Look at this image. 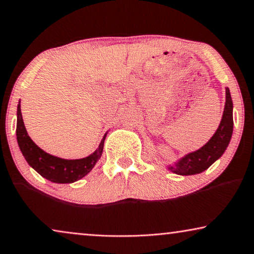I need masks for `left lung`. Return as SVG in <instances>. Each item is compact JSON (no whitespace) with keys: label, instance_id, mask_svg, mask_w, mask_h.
<instances>
[{"label":"left lung","instance_id":"obj_1","mask_svg":"<svg viewBox=\"0 0 254 254\" xmlns=\"http://www.w3.org/2000/svg\"><path fill=\"white\" fill-rule=\"evenodd\" d=\"M232 109H234V105H232L230 90L225 88L224 111L217 130L203 147L195 151L189 152L173 165H169L168 169L170 171L180 176L197 175L207 170L214 162H216L224 154L231 140L232 130H234Z\"/></svg>","mask_w":254,"mask_h":254}]
</instances>
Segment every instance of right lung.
<instances>
[{
	"label": "right lung",
	"mask_w": 254,
	"mask_h": 254,
	"mask_svg": "<svg viewBox=\"0 0 254 254\" xmlns=\"http://www.w3.org/2000/svg\"><path fill=\"white\" fill-rule=\"evenodd\" d=\"M106 134L100 141L97 150L89 155L88 157L79 159H64L57 157V156L47 154L46 151L40 149L31 140L26 128L24 126L20 103L17 106L16 136L20 151H22L23 156L31 168H33L41 177L52 183L70 184L77 182L88 175L93 166L96 165V163L98 162V159L102 157Z\"/></svg>",
	"instance_id": "add662e5"
}]
</instances>
